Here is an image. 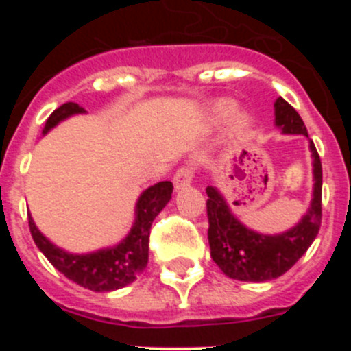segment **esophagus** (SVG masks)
Listing matches in <instances>:
<instances>
[{
    "mask_svg": "<svg viewBox=\"0 0 351 351\" xmlns=\"http://www.w3.org/2000/svg\"><path fill=\"white\" fill-rule=\"evenodd\" d=\"M195 178V167L190 165V163H186V165H181L173 176V186H176V190H181L184 186L190 184Z\"/></svg>",
    "mask_w": 351,
    "mask_h": 351,
    "instance_id": "34e87169",
    "label": "esophagus"
}]
</instances>
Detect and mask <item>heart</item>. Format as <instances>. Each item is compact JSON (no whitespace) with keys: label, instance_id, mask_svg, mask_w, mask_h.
<instances>
[{"label":"heart","instance_id":"b5f03b06","mask_svg":"<svg viewBox=\"0 0 351 351\" xmlns=\"http://www.w3.org/2000/svg\"><path fill=\"white\" fill-rule=\"evenodd\" d=\"M232 108H234L232 101H226V100L218 101V104L214 105V108H213L214 117H225L226 114L232 112ZM246 126H247V117L244 116V114L237 112V114H234V116L230 117V132L232 133L243 132Z\"/></svg>","mask_w":351,"mask_h":351}]
</instances>
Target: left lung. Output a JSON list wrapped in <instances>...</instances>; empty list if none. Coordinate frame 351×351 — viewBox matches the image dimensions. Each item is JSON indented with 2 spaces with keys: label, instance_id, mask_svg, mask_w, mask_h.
I'll return each instance as SVG.
<instances>
[{
  "label": "left lung",
  "instance_id": "left-lung-1",
  "mask_svg": "<svg viewBox=\"0 0 351 351\" xmlns=\"http://www.w3.org/2000/svg\"><path fill=\"white\" fill-rule=\"evenodd\" d=\"M276 125L283 133H302L308 137L299 112L287 100L278 98L274 104ZM313 151L311 207L297 226L281 235H260L247 230L226 207L216 188L207 186V218H209L210 256L228 278L239 281H269L283 276L295 265L318 235L322 225V161L315 144Z\"/></svg>",
  "mask_w": 351,
  "mask_h": 351
}]
</instances>
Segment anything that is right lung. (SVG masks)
<instances>
[{"instance_id":"add662e5","label":"right lung","mask_w":351,"mask_h":351,"mask_svg":"<svg viewBox=\"0 0 351 351\" xmlns=\"http://www.w3.org/2000/svg\"><path fill=\"white\" fill-rule=\"evenodd\" d=\"M80 112H84V108L77 104H71V101L63 104L49 116L43 133L49 132L64 117ZM172 191L173 184L170 181H161L147 188L138 198L137 218H135L132 232L123 243L117 244L112 250L96 251L91 255L64 253L63 250L56 247L40 234L29 216L27 221H29L31 237L38 250L47 256L49 262L73 283L89 288L93 291L117 290V288L133 283L147 267L151 225H153V219L160 214V210L169 204V200L172 198Z\"/></svg>"}]
</instances>
